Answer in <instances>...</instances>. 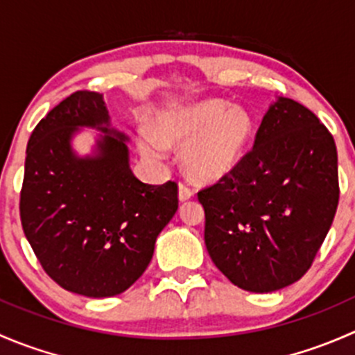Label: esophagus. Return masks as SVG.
<instances>
[{"mask_svg":"<svg viewBox=\"0 0 355 355\" xmlns=\"http://www.w3.org/2000/svg\"><path fill=\"white\" fill-rule=\"evenodd\" d=\"M192 198V189L187 187L185 184H178V199L189 200Z\"/></svg>","mask_w":355,"mask_h":355,"instance_id":"esophagus-1","label":"esophagus"}]
</instances>
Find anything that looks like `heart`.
Returning <instances> with one entry per match:
<instances>
[{"label":"heart","mask_w":355,"mask_h":355,"mask_svg":"<svg viewBox=\"0 0 355 355\" xmlns=\"http://www.w3.org/2000/svg\"><path fill=\"white\" fill-rule=\"evenodd\" d=\"M252 135V121L241 108H227L223 101L207 99L175 110L161 111L155 132L142 127L139 151L159 161L168 148L182 146V166L196 182L213 184L230 175L244 157Z\"/></svg>","instance_id":"b5f03b06"}]
</instances>
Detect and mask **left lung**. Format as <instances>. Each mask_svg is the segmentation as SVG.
Returning <instances> with one entry per match:
<instances>
[{"label": "left lung", "mask_w": 355, "mask_h": 355, "mask_svg": "<svg viewBox=\"0 0 355 355\" xmlns=\"http://www.w3.org/2000/svg\"><path fill=\"white\" fill-rule=\"evenodd\" d=\"M336 146L300 103L278 98L257 128L252 151L198 198L204 242L239 288L268 293L306 275L338 206Z\"/></svg>", "instance_id": "1"}]
</instances>
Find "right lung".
Returning a JSON list of instances; mask_svg holds the SVG:
<instances>
[{
  "label": "right lung",
  "instance_id": "1",
  "mask_svg": "<svg viewBox=\"0 0 355 355\" xmlns=\"http://www.w3.org/2000/svg\"><path fill=\"white\" fill-rule=\"evenodd\" d=\"M102 132L78 157L80 128ZM128 137L111 128L103 94L77 91L32 132L20 192L24 234L46 273L68 292L113 297L141 278L157 235L178 209L175 182L142 184L128 164Z\"/></svg>",
  "mask_w": 355,
  "mask_h": 355
}]
</instances>
